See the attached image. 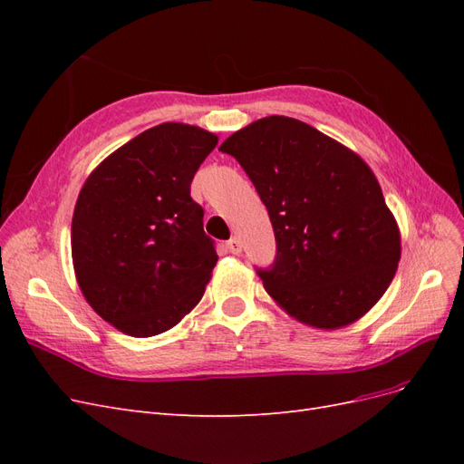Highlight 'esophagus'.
<instances>
[{"mask_svg": "<svg viewBox=\"0 0 464 464\" xmlns=\"http://www.w3.org/2000/svg\"><path fill=\"white\" fill-rule=\"evenodd\" d=\"M227 247H228L230 254L237 256V254H240V251H242V242L237 240V237H230V240L227 242Z\"/></svg>", "mask_w": 464, "mask_h": 464, "instance_id": "34e87169", "label": "esophagus"}]
</instances>
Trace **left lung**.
Segmentation results:
<instances>
[{
    "label": "left lung",
    "mask_w": 464,
    "mask_h": 464,
    "mask_svg": "<svg viewBox=\"0 0 464 464\" xmlns=\"http://www.w3.org/2000/svg\"><path fill=\"white\" fill-rule=\"evenodd\" d=\"M244 168L273 222L276 256L265 290L319 329L356 321L383 296L401 236L373 172L312 125L269 116L220 145Z\"/></svg>",
    "instance_id": "1"
}]
</instances>
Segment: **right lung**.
<instances>
[{
    "label": "right lung",
    "instance_id": "add662e5",
    "mask_svg": "<svg viewBox=\"0 0 464 464\" xmlns=\"http://www.w3.org/2000/svg\"><path fill=\"white\" fill-rule=\"evenodd\" d=\"M218 143L186 123L131 139L82 186L72 254L82 296L131 336L172 329L201 300L218 261L191 181Z\"/></svg>",
    "mask_w": 464,
    "mask_h": 464
}]
</instances>
